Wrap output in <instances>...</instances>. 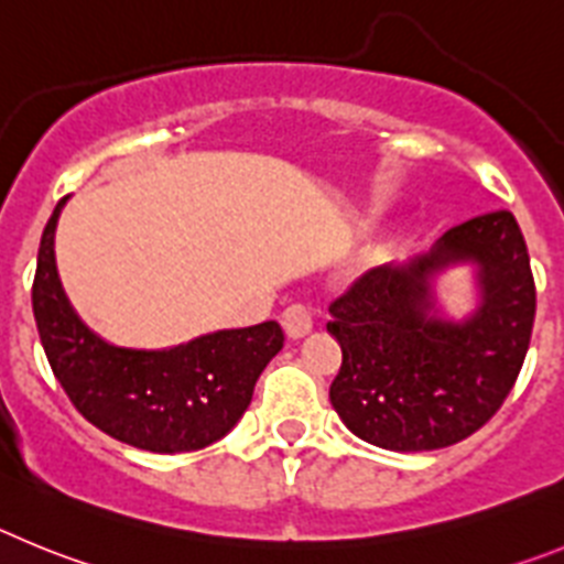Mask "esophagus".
<instances>
[{
	"mask_svg": "<svg viewBox=\"0 0 564 564\" xmlns=\"http://www.w3.org/2000/svg\"><path fill=\"white\" fill-rule=\"evenodd\" d=\"M281 326L292 339L306 337L314 326L312 306H306V303H292V306H286L281 312Z\"/></svg>",
	"mask_w": 564,
	"mask_h": 564,
	"instance_id": "esophagus-1",
	"label": "esophagus"
}]
</instances>
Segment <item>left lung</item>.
I'll list each match as a JSON object with an SVG mask.
<instances>
[{"mask_svg":"<svg viewBox=\"0 0 564 564\" xmlns=\"http://www.w3.org/2000/svg\"><path fill=\"white\" fill-rule=\"evenodd\" d=\"M471 262L481 303L466 321L434 306L432 278ZM343 365L328 399L362 441L393 453L453 446L500 410L536 314L529 247L509 210L449 227L427 256L377 267L328 306Z\"/></svg>","mask_w":564,"mask_h":564,"instance_id":"1","label":"left lung"}]
</instances>
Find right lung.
<instances>
[{"instance_id": "right-lung-1", "label": "right lung", "mask_w": 564, "mask_h": 564, "mask_svg": "<svg viewBox=\"0 0 564 564\" xmlns=\"http://www.w3.org/2000/svg\"><path fill=\"white\" fill-rule=\"evenodd\" d=\"M55 205L39 245L33 317L69 402L111 438L149 453H191L225 438L252 402L261 370L283 348L275 319L196 337L162 351H134L80 323L55 270Z\"/></svg>"}]
</instances>
